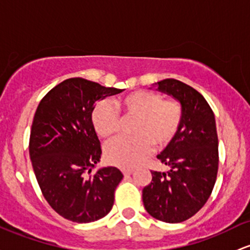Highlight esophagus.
I'll list each match as a JSON object with an SVG mask.
<instances>
[{
    "mask_svg": "<svg viewBox=\"0 0 250 250\" xmlns=\"http://www.w3.org/2000/svg\"><path fill=\"white\" fill-rule=\"evenodd\" d=\"M133 172H134L133 168H123L122 169V173L125 175H129V174L133 173Z\"/></svg>",
    "mask_w": 250,
    "mask_h": 250,
    "instance_id": "obj_1",
    "label": "esophagus"
}]
</instances>
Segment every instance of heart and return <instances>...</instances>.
I'll return each instance as SVG.
<instances>
[{"instance_id": "heart-1", "label": "heart", "mask_w": 250, "mask_h": 250, "mask_svg": "<svg viewBox=\"0 0 250 250\" xmlns=\"http://www.w3.org/2000/svg\"><path fill=\"white\" fill-rule=\"evenodd\" d=\"M135 117L131 123V136H122L106 145L104 154L111 165L134 167L153 150L171 145L179 133L184 120V109L179 101L163 100L158 92L139 90L110 103H98L92 111V125L102 139L116 135L121 127L120 115Z\"/></svg>"}]
</instances>
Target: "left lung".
Instances as JSON below:
<instances>
[{"label": "left lung", "mask_w": 250, "mask_h": 250, "mask_svg": "<svg viewBox=\"0 0 250 250\" xmlns=\"http://www.w3.org/2000/svg\"><path fill=\"white\" fill-rule=\"evenodd\" d=\"M159 91L172 95L184 109L179 133L158 155L168 172L150 171L142 190L145 209L166 223H180L196 215L209 199L218 172L215 115L196 89L173 78L158 82Z\"/></svg>", "instance_id": "obj_1"}]
</instances>
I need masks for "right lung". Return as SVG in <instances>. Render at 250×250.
I'll return each instance as SVG.
<instances>
[{
    "label": "right lung",
    "mask_w": 250,
    "mask_h": 250,
    "mask_svg": "<svg viewBox=\"0 0 250 250\" xmlns=\"http://www.w3.org/2000/svg\"><path fill=\"white\" fill-rule=\"evenodd\" d=\"M121 91L70 78L49 90L35 111L29 136L33 169L42 196L68 221H98L114 205L123 174L116 167L91 173L102 154L91 116L98 101Z\"/></svg>",
    "instance_id": "right-lung-1"
}]
</instances>
